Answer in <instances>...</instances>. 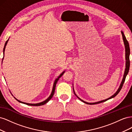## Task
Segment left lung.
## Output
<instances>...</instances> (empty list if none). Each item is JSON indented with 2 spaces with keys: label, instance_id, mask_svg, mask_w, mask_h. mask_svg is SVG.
Wrapping results in <instances>:
<instances>
[{
  "label": "left lung",
  "instance_id": "1",
  "mask_svg": "<svg viewBox=\"0 0 132 132\" xmlns=\"http://www.w3.org/2000/svg\"><path fill=\"white\" fill-rule=\"evenodd\" d=\"M121 33H122V37H123V42H124V44H125V51H126V69H125V73H124V75H123V79H122V81L121 83V85L120 86H119L118 89L117 90V91L116 92V93L113 95L112 96H111L110 97L108 98L106 100H102V101H98V102H93V103H89V102H85L84 101H83L82 100H81V98H80L78 96L76 95V94L75 93V91L74 90V89H73V91H74V93L75 94V95H76V96H77L79 100H80L81 101H82L83 102H84L85 103H86V104H89V105H95V104H97V103H102V102H103L105 101H106L107 100H108L109 99H111L112 98H113L114 97L116 96L119 93V91H121L122 87L123 86V85L124 82H125V79H126V76L128 74V71H129V67H130V61H129V55H130V48H129V43L128 42V41L126 39V37L125 36V35H124V33L123 31H121Z\"/></svg>",
  "mask_w": 132,
  "mask_h": 132
}]
</instances>
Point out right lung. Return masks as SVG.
<instances>
[{
  "label": "right lung",
  "instance_id": "add662e5",
  "mask_svg": "<svg viewBox=\"0 0 132 132\" xmlns=\"http://www.w3.org/2000/svg\"><path fill=\"white\" fill-rule=\"evenodd\" d=\"M8 41H9V39H7V40L6 41V42H5V45H4V49H3V53H4V51H5V47H6V44H7V42H8ZM64 72H65V71H63V72L60 74V75L59 76V77L55 80V81H54V84H53V89H52V93H51V95H50V96L48 97V98H47L46 100H45L44 101H43V102H39V103H26V102H22V101H19V100H18V99H16L15 98V99L16 100L18 101H19V102H21V103H23V104H26V105H30V106H42V105H45V104H46V103H47L52 98V97H53V95H54V91H55V86H56V84H57V81H58V80L59 79V78H61L62 76L63 75V74L64 73Z\"/></svg>",
  "mask_w": 132,
  "mask_h": 132
}]
</instances>
